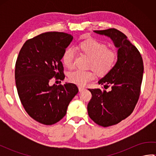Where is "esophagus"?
Listing matches in <instances>:
<instances>
[{
	"label": "esophagus",
	"instance_id": "1",
	"mask_svg": "<svg viewBox=\"0 0 156 156\" xmlns=\"http://www.w3.org/2000/svg\"><path fill=\"white\" fill-rule=\"evenodd\" d=\"M78 89H79V91L82 92V91L85 90V88L84 87H82V86H79Z\"/></svg>",
	"mask_w": 156,
	"mask_h": 156
}]
</instances>
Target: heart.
<instances>
[{
	"label": "heart",
	"mask_w": 156,
	"mask_h": 156,
	"mask_svg": "<svg viewBox=\"0 0 156 156\" xmlns=\"http://www.w3.org/2000/svg\"><path fill=\"white\" fill-rule=\"evenodd\" d=\"M78 49L82 54L89 58L88 67L89 70L77 69L69 75V80L78 85H85L93 80L96 73L98 76L108 74L117 62L118 55L114 49H108V45L95 39H88L80 42ZM75 58L74 51L72 48L65 49L62 54V61L68 69L74 67Z\"/></svg>",
	"instance_id": "b5f03b06"
}]
</instances>
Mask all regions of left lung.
Masks as SVG:
<instances>
[{"label":"left lung","instance_id":"left-lung-1","mask_svg":"<svg viewBox=\"0 0 156 156\" xmlns=\"http://www.w3.org/2000/svg\"><path fill=\"white\" fill-rule=\"evenodd\" d=\"M94 31L108 36L119 48L114 68L98 81L105 88L111 86V90L88 89L92 94L87 107L89 117L107 127L120 122L133 111L140 95L144 63L140 52L120 31L112 28Z\"/></svg>","mask_w":156,"mask_h":156}]
</instances>
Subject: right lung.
<instances>
[{
    "label": "right lung",
    "mask_w": 156,
    "mask_h": 156,
    "mask_svg": "<svg viewBox=\"0 0 156 156\" xmlns=\"http://www.w3.org/2000/svg\"><path fill=\"white\" fill-rule=\"evenodd\" d=\"M73 37L63 32H46L25 41L15 64V82L27 114L41 124L50 125L64 117L77 86L49 85L52 78H65L62 54Z\"/></svg>",
    "instance_id": "add662e5"
}]
</instances>
